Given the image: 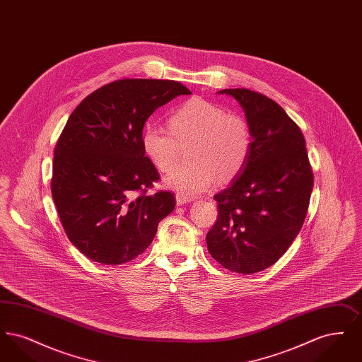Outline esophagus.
Listing matches in <instances>:
<instances>
[{
  "label": "esophagus",
  "mask_w": 362,
  "mask_h": 362,
  "mask_svg": "<svg viewBox=\"0 0 362 362\" xmlns=\"http://www.w3.org/2000/svg\"><path fill=\"white\" fill-rule=\"evenodd\" d=\"M187 202H191L189 198H186V197L182 195V194H176V205H177V206H182V205H185V204H187Z\"/></svg>",
  "instance_id": "obj_1"
}]
</instances>
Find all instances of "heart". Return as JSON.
I'll return each mask as SVG.
<instances>
[{
	"label": "heart",
	"instance_id": "b5f03b06",
	"mask_svg": "<svg viewBox=\"0 0 362 362\" xmlns=\"http://www.w3.org/2000/svg\"><path fill=\"white\" fill-rule=\"evenodd\" d=\"M168 129L148 124L142 132L145 155L161 173H168L187 146L189 164L173 170L164 185L182 195L195 197L213 186L216 179L228 183L240 175L251 153V130L247 121L217 104L189 99L173 110Z\"/></svg>",
	"mask_w": 362,
	"mask_h": 362
}]
</instances>
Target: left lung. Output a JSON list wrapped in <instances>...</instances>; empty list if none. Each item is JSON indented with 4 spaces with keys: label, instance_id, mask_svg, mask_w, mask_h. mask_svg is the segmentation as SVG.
I'll return each instance as SVG.
<instances>
[{
    "label": "left lung",
    "instance_id": "8db88e82",
    "mask_svg": "<svg viewBox=\"0 0 362 362\" xmlns=\"http://www.w3.org/2000/svg\"><path fill=\"white\" fill-rule=\"evenodd\" d=\"M218 93L240 104L252 145L240 175L214 195L218 216L207 250L225 269L254 274L274 264L298 235L313 173L304 136L279 104L245 88Z\"/></svg>",
    "mask_w": 362,
    "mask_h": 362
}]
</instances>
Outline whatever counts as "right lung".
I'll return each mask as SVG.
<instances>
[{"label": "right lung", "mask_w": 362, "mask_h": 362, "mask_svg": "<svg viewBox=\"0 0 362 362\" xmlns=\"http://www.w3.org/2000/svg\"><path fill=\"white\" fill-rule=\"evenodd\" d=\"M189 93L173 80L123 78L71 112L54 151L52 194L69 240L86 258L114 266L137 258L175 209L173 192L146 194L160 176L141 138L158 107Z\"/></svg>", "instance_id": "right-lung-1"}]
</instances>
